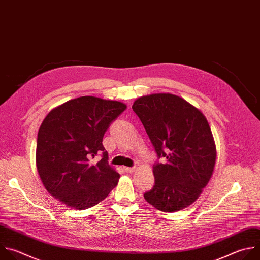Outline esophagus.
Segmentation results:
<instances>
[{
    "label": "esophagus",
    "instance_id": "esophagus-1",
    "mask_svg": "<svg viewBox=\"0 0 260 260\" xmlns=\"http://www.w3.org/2000/svg\"><path fill=\"white\" fill-rule=\"evenodd\" d=\"M123 169L128 173H132L135 170V167H124Z\"/></svg>",
    "mask_w": 260,
    "mask_h": 260
}]
</instances>
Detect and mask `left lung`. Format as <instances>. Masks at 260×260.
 <instances>
[{
  "label": "left lung",
  "instance_id": "1",
  "mask_svg": "<svg viewBox=\"0 0 260 260\" xmlns=\"http://www.w3.org/2000/svg\"><path fill=\"white\" fill-rule=\"evenodd\" d=\"M132 109L157 153L154 184L144 199L158 210L179 211L198 199L212 175L216 150L209 124L198 109L173 94L140 97Z\"/></svg>",
  "mask_w": 260,
  "mask_h": 260
}]
</instances>
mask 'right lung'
Segmentation results:
<instances>
[{"label":"right lung","instance_id":"1","mask_svg":"<svg viewBox=\"0 0 260 260\" xmlns=\"http://www.w3.org/2000/svg\"><path fill=\"white\" fill-rule=\"evenodd\" d=\"M122 102L82 96L52 110L37 140V168L51 196L71 208L84 210L106 199L120 174L108 163L102 139L124 111ZM98 153L102 160H90Z\"/></svg>","mask_w":260,"mask_h":260}]
</instances>
